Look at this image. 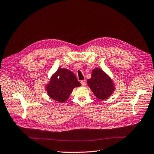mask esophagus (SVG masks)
Instances as JSON below:
<instances>
[{"instance_id":"34e87169","label":"esophagus","mask_w":154,"mask_h":154,"mask_svg":"<svg viewBox=\"0 0 154 154\" xmlns=\"http://www.w3.org/2000/svg\"><path fill=\"white\" fill-rule=\"evenodd\" d=\"M81 83L82 86H85L86 85V81L85 80H82L81 81Z\"/></svg>"}]
</instances>
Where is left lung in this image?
Segmentation results:
<instances>
[{"label":"left lung","mask_w":154,"mask_h":154,"mask_svg":"<svg viewBox=\"0 0 154 154\" xmlns=\"http://www.w3.org/2000/svg\"><path fill=\"white\" fill-rule=\"evenodd\" d=\"M87 84L96 97L100 100L107 99L115 90L112 79L98 68L92 70L91 77L87 80Z\"/></svg>","instance_id":"obj_1"}]
</instances>
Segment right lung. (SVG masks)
<instances>
[{
	"label": "right lung",
	"instance_id": "right-lung-1",
	"mask_svg": "<svg viewBox=\"0 0 154 154\" xmlns=\"http://www.w3.org/2000/svg\"><path fill=\"white\" fill-rule=\"evenodd\" d=\"M81 86L72 72L66 68H59L46 85V90L51 99L63 103L68 99L74 88Z\"/></svg>",
	"mask_w": 154,
	"mask_h": 154
}]
</instances>
